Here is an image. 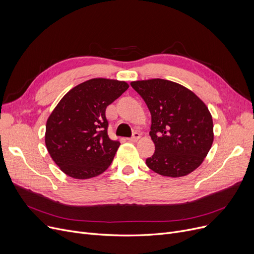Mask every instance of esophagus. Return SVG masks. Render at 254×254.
<instances>
[{"mask_svg": "<svg viewBox=\"0 0 254 254\" xmlns=\"http://www.w3.org/2000/svg\"><path fill=\"white\" fill-rule=\"evenodd\" d=\"M140 138H141V136H140L139 132H134V135H132L131 138L128 139V141H130V142H137Z\"/></svg>", "mask_w": 254, "mask_h": 254, "instance_id": "obj_1", "label": "esophagus"}]
</instances>
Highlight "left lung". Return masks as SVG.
Here are the masks:
<instances>
[{
  "label": "left lung",
  "mask_w": 254,
  "mask_h": 254,
  "mask_svg": "<svg viewBox=\"0 0 254 254\" xmlns=\"http://www.w3.org/2000/svg\"><path fill=\"white\" fill-rule=\"evenodd\" d=\"M130 85L151 114L155 151L146 165L162 176L189 175L204 162L214 140L208 107L190 89L170 80H137Z\"/></svg>",
  "instance_id": "8db88e82"
}]
</instances>
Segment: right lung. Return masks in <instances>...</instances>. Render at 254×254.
I'll list each match as a JSON object with an SVG mask.
<instances>
[{
	"label": "right lung",
	"mask_w": 254,
	"mask_h": 254,
	"mask_svg": "<svg viewBox=\"0 0 254 254\" xmlns=\"http://www.w3.org/2000/svg\"><path fill=\"white\" fill-rule=\"evenodd\" d=\"M127 88L126 81L89 79L66 92L53 109L46 123L45 144L65 175L89 179L109 168L120 143L108 137L105 111Z\"/></svg>",
	"instance_id": "obj_1"
}]
</instances>
